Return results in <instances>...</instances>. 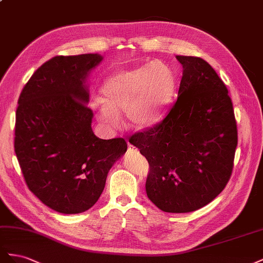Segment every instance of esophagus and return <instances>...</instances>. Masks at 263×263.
Returning <instances> with one entry per match:
<instances>
[{
	"mask_svg": "<svg viewBox=\"0 0 263 263\" xmlns=\"http://www.w3.org/2000/svg\"><path fill=\"white\" fill-rule=\"evenodd\" d=\"M127 149H129V152L132 153V154H139V149L136 146L131 145V144H129V147H127Z\"/></svg>",
	"mask_w": 263,
	"mask_h": 263,
	"instance_id": "34e87169",
	"label": "esophagus"
}]
</instances>
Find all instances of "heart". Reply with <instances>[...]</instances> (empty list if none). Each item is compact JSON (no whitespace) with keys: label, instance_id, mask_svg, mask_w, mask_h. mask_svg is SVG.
Instances as JSON below:
<instances>
[{"label":"heart","instance_id":"b5f03b06","mask_svg":"<svg viewBox=\"0 0 263 263\" xmlns=\"http://www.w3.org/2000/svg\"><path fill=\"white\" fill-rule=\"evenodd\" d=\"M176 91V74L163 62L116 72L103 82L101 102L96 107L99 121L118 127L120 115L132 129L146 130L159 124Z\"/></svg>","mask_w":263,"mask_h":263}]
</instances>
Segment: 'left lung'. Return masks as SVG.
<instances>
[{
    "label": "left lung",
    "instance_id": "8db88e82",
    "mask_svg": "<svg viewBox=\"0 0 263 263\" xmlns=\"http://www.w3.org/2000/svg\"><path fill=\"white\" fill-rule=\"evenodd\" d=\"M183 66L177 101L162 122L129 142L149 165L145 191L165 213L197 211L227 185L238 143L228 90L204 59L176 56Z\"/></svg>",
    "mask_w": 263,
    "mask_h": 263
}]
</instances>
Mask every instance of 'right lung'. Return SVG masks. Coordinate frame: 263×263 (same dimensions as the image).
Wrapping results in <instances>:
<instances>
[{
	"label": "right lung",
	"instance_id": "1",
	"mask_svg": "<svg viewBox=\"0 0 263 263\" xmlns=\"http://www.w3.org/2000/svg\"><path fill=\"white\" fill-rule=\"evenodd\" d=\"M99 54L56 56L22 90L14 149L27 187L62 214L91 208L110 168L126 152L124 139L102 140L92 131L87 79Z\"/></svg>",
	"mask_w": 263,
	"mask_h": 263
}]
</instances>
